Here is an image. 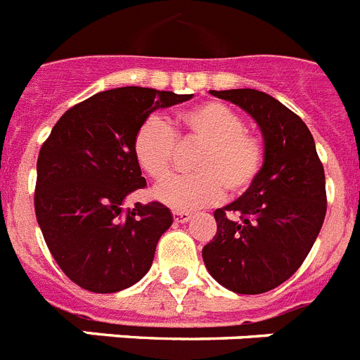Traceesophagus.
Wrapping results in <instances>:
<instances>
[{
    "label": "esophagus",
    "instance_id": "1",
    "mask_svg": "<svg viewBox=\"0 0 360 360\" xmlns=\"http://www.w3.org/2000/svg\"><path fill=\"white\" fill-rule=\"evenodd\" d=\"M174 219L177 223H186L192 219V214L186 212V210H174Z\"/></svg>",
    "mask_w": 360,
    "mask_h": 360
}]
</instances>
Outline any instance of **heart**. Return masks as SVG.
Wrapping results in <instances>:
<instances>
[{
	"instance_id": "obj_1",
	"label": "heart",
	"mask_w": 360,
	"mask_h": 360,
	"mask_svg": "<svg viewBox=\"0 0 360 360\" xmlns=\"http://www.w3.org/2000/svg\"><path fill=\"white\" fill-rule=\"evenodd\" d=\"M181 146H201L194 155L195 174L165 181L153 190L161 203L194 210L223 198H238L255 185L265 165L264 139L249 131L245 119L223 102L208 101L181 111L168 124L152 115L134 137L139 166L153 181H162L177 161Z\"/></svg>"
}]
</instances>
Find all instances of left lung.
Returning a JSON list of instances; mask_svg holds the SVG:
<instances>
[{"label": "left lung", "instance_id": "1", "mask_svg": "<svg viewBox=\"0 0 360 360\" xmlns=\"http://www.w3.org/2000/svg\"><path fill=\"white\" fill-rule=\"evenodd\" d=\"M258 122L265 165L245 194L214 212L216 236L203 247L208 273L223 288L259 295L297 273L326 217L324 166L306 122L267 93L210 91Z\"/></svg>", "mask_w": 360, "mask_h": 360}]
</instances>
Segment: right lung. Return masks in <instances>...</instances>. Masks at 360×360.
Instances as JSON below:
<instances>
[{
  "label": "right lung",
  "mask_w": 360,
  "mask_h": 360,
  "mask_svg": "<svg viewBox=\"0 0 360 360\" xmlns=\"http://www.w3.org/2000/svg\"><path fill=\"white\" fill-rule=\"evenodd\" d=\"M192 95L117 87L69 108L38 155L36 219L65 276L93 292H117L150 271L172 212L159 201L124 210L146 186L134 137L148 115Z\"/></svg>",
  "instance_id": "add662e5"
}]
</instances>
